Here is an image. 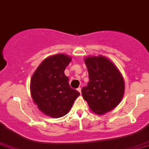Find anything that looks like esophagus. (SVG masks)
Segmentation results:
<instances>
[{
    "label": "esophagus",
    "instance_id": "obj_1",
    "mask_svg": "<svg viewBox=\"0 0 149 149\" xmlns=\"http://www.w3.org/2000/svg\"><path fill=\"white\" fill-rule=\"evenodd\" d=\"M77 90H78L79 92V93H81V88H80V87H79V88H77Z\"/></svg>",
    "mask_w": 149,
    "mask_h": 149
}]
</instances>
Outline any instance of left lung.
<instances>
[{"mask_svg":"<svg viewBox=\"0 0 149 149\" xmlns=\"http://www.w3.org/2000/svg\"><path fill=\"white\" fill-rule=\"evenodd\" d=\"M88 72L87 86L82 88V97L90 109L103 114L117 107L124 93V81L120 71L103 56L85 59Z\"/></svg>","mask_w":149,"mask_h":149,"instance_id":"left-lung-1","label":"left lung"}]
</instances>
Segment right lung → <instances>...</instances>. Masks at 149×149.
Returning <instances> with one entry per match:
<instances>
[{"mask_svg":"<svg viewBox=\"0 0 149 149\" xmlns=\"http://www.w3.org/2000/svg\"><path fill=\"white\" fill-rule=\"evenodd\" d=\"M71 58L63 54L44 60L32 75L30 87L33 102L45 114L54 118L68 113L80 93L69 84L64 70Z\"/></svg>","mask_w":149,"mask_h":149,"instance_id":"1","label":"right lung"}]
</instances>
